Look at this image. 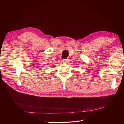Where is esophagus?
<instances>
[{"instance_id": "1", "label": "esophagus", "mask_w": 124, "mask_h": 124, "mask_svg": "<svg viewBox=\"0 0 124 124\" xmlns=\"http://www.w3.org/2000/svg\"><path fill=\"white\" fill-rule=\"evenodd\" d=\"M68 62V59H62V62H65L66 63Z\"/></svg>"}]
</instances>
